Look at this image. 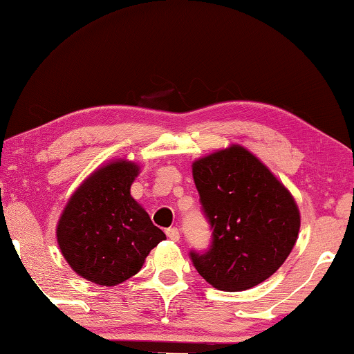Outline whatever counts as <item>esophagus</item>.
Here are the masks:
<instances>
[{"label":"esophagus","mask_w":354,"mask_h":354,"mask_svg":"<svg viewBox=\"0 0 354 354\" xmlns=\"http://www.w3.org/2000/svg\"><path fill=\"white\" fill-rule=\"evenodd\" d=\"M166 235L172 241H178V239H180V232H178L177 227H169V229H166Z\"/></svg>","instance_id":"esophagus-1"}]
</instances>
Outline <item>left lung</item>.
Listing matches in <instances>:
<instances>
[{
  "label": "left lung",
  "mask_w": 354,
  "mask_h": 354,
  "mask_svg": "<svg viewBox=\"0 0 354 354\" xmlns=\"http://www.w3.org/2000/svg\"><path fill=\"white\" fill-rule=\"evenodd\" d=\"M193 180L212 232L209 248L190 251L198 274L224 292L269 279L298 239L299 211L290 192L239 145L193 162Z\"/></svg>",
  "instance_id": "left-lung-1"
}]
</instances>
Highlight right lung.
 <instances>
[{"label": "right lung", "instance_id": "1", "mask_svg": "<svg viewBox=\"0 0 354 354\" xmlns=\"http://www.w3.org/2000/svg\"><path fill=\"white\" fill-rule=\"evenodd\" d=\"M138 166L114 161L82 183L57 224V243L80 277L113 287L142 269L166 235L130 195Z\"/></svg>", "mask_w": 354, "mask_h": 354}]
</instances>
